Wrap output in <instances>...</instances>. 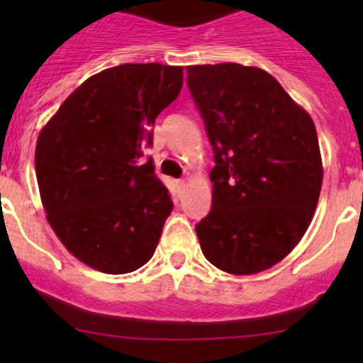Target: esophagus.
Returning a JSON list of instances; mask_svg holds the SVG:
<instances>
[{
	"label": "esophagus",
	"instance_id": "obj_1",
	"mask_svg": "<svg viewBox=\"0 0 363 363\" xmlns=\"http://www.w3.org/2000/svg\"><path fill=\"white\" fill-rule=\"evenodd\" d=\"M177 186H179V188H184V186H186L184 179H181V181H177Z\"/></svg>",
	"mask_w": 363,
	"mask_h": 363
}]
</instances>
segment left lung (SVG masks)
<instances>
[{
  "label": "left lung",
  "mask_w": 363,
  "mask_h": 363,
  "mask_svg": "<svg viewBox=\"0 0 363 363\" xmlns=\"http://www.w3.org/2000/svg\"><path fill=\"white\" fill-rule=\"evenodd\" d=\"M214 152L212 207L195 226L205 258L235 276L284 258L311 225L323 181L311 116L265 69L188 67Z\"/></svg>",
  "instance_id": "obj_1"
}]
</instances>
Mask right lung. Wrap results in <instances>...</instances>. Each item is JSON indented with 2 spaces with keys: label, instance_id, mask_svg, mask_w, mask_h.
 Segmentation results:
<instances>
[{
  "label": "right lung",
  "instance_id": "right-lung-1",
  "mask_svg": "<svg viewBox=\"0 0 363 363\" xmlns=\"http://www.w3.org/2000/svg\"><path fill=\"white\" fill-rule=\"evenodd\" d=\"M181 87L182 67L107 68L77 87L40 131L35 170L47 219L86 265L128 274L155 255L174 203L152 161L140 158Z\"/></svg>",
  "mask_w": 363,
  "mask_h": 363
}]
</instances>
